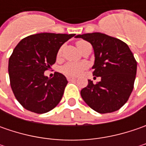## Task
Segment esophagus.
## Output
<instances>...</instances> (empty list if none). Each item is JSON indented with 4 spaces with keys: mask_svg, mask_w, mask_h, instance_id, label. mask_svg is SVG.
<instances>
[{
    "mask_svg": "<svg viewBox=\"0 0 146 146\" xmlns=\"http://www.w3.org/2000/svg\"><path fill=\"white\" fill-rule=\"evenodd\" d=\"M67 80H68V81H74V80H76V78L68 76V77H67Z\"/></svg>",
    "mask_w": 146,
    "mask_h": 146,
    "instance_id": "1",
    "label": "esophagus"
}]
</instances>
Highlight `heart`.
Returning a JSON list of instances; mask_svg holds the SVG:
<instances>
[{
	"instance_id": "1",
	"label": "heart",
	"mask_w": 146,
	"mask_h": 146,
	"mask_svg": "<svg viewBox=\"0 0 146 146\" xmlns=\"http://www.w3.org/2000/svg\"><path fill=\"white\" fill-rule=\"evenodd\" d=\"M87 42L84 40H79L77 41L76 44L79 49L83 47ZM61 53V50L59 51L58 54ZM84 68V65L82 63H78V62H67L62 67V71L64 73L65 75L68 76H79L82 72V70Z\"/></svg>"
}]
</instances>
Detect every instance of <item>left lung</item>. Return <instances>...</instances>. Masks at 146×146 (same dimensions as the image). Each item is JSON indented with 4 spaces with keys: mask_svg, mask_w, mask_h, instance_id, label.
I'll return each instance as SVG.
<instances>
[{
    "mask_svg": "<svg viewBox=\"0 0 146 146\" xmlns=\"http://www.w3.org/2000/svg\"><path fill=\"white\" fill-rule=\"evenodd\" d=\"M93 48V75L101 77L96 84L88 80L80 91L83 100L101 114L116 111L126 103L133 89L137 63L126 43L103 33L77 35Z\"/></svg>",
    "mask_w": 146,
    "mask_h": 146,
    "instance_id": "left-lung-1",
    "label": "left lung"
}]
</instances>
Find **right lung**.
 Wrapping results in <instances>:
<instances>
[{
  "mask_svg": "<svg viewBox=\"0 0 146 146\" xmlns=\"http://www.w3.org/2000/svg\"><path fill=\"white\" fill-rule=\"evenodd\" d=\"M75 34L39 33L25 37L9 59V76L14 96L26 110L44 114L60 102L67 80L56 72L44 76L57 58L60 47Z\"/></svg>",
  "mask_w": 146,
  "mask_h": 146,
  "instance_id": "1",
  "label": "right lung"
}]
</instances>
